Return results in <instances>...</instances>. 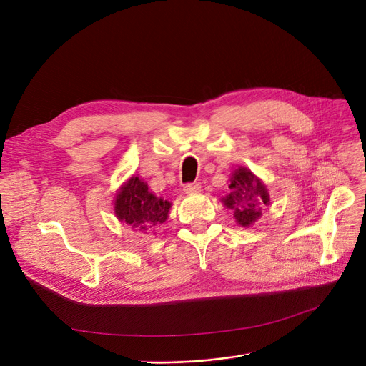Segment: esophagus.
I'll return each mask as SVG.
<instances>
[{
	"label": "esophagus",
	"instance_id": "1",
	"mask_svg": "<svg viewBox=\"0 0 366 366\" xmlns=\"http://www.w3.org/2000/svg\"><path fill=\"white\" fill-rule=\"evenodd\" d=\"M200 188H202V185L199 182H191V184L184 185V191L187 194H196V193H199Z\"/></svg>",
	"mask_w": 366,
	"mask_h": 366
}]
</instances>
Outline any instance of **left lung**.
Returning <instances> with one entry per match:
<instances>
[{
    "instance_id": "left-lung-1",
    "label": "left lung",
    "mask_w": 366,
    "mask_h": 366,
    "mask_svg": "<svg viewBox=\"0 0 366 366\" xmlns=\"http://www.w3.org/2000/svg\"><path fill=\"white\" fill-rule=\"evenodd\" d=\"M228 188V194L221 202L227 209L233 210L236 222L244 228L254 225L262 215V207L270 204L267 187L244 166L233 170Z\"/></svg>"
}]
</instances>
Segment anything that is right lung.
Segmentation results:
<instances>
[{
	"label": "right lung",
	"mask_w": 366,
	"mask_h": 366,
	"mask_svg": "<svg viewBox=\"0 0 366 366\" xmlns=\"http://www.w3.org/2000/svg\"><path fill=\"white\" fill-rule=\"evenodd\" d=\"M170 207V202L151 193L147 182L137 175L130 177L120 187L114 199V214L117 219L142 233H148L163 224L169 217Z\"/></svg>",
	"instance_id": "1"
}]
</instances>
